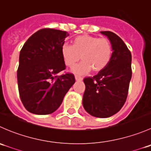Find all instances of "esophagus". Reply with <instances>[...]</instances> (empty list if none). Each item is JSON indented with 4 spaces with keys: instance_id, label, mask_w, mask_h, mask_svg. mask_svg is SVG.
I'll return each instance as SVG.
<instances>
[{
    "instance_id": "esophagus-1",
    "label": "esophagus",
    "mask_w": 151,
    "mask_h": 151,
    "mask_svg": "<svg viewBox=\"0 0 151 151\" xmlns=\"http://www.w3.org/2000/svg\"><path fill=\"white\" fill-rule=\"evenodd\" d=\"M75 80H77V81H82V80H83V78H82L81 77H79V76L76 75L75 76Z\"/></svg>"
}]
</instances>
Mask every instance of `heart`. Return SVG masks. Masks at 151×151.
<instances>
[{
  "instance_id": "1",
  "label": "heart",
  "mask_w": 151,
  "mask_h": 151,
  "mask_svg": "<svg viewBox=\"0 0 151 151\" xmlns=\"http://www.w3.org/2000/svg\"><path fill=\"white\" fill-rule=\"evenodd\" d=\"M113 52L112 43L107 39H100L90 35H80L74 38L73 46L63 45L61 55L65 64L72 68L80 61L83 63L74 69L77 74L99 72L110 62Z\"/></svg>"
}]
</instances>
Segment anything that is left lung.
Returning <instances> with one entry per match:
<instances>
[{
	"instance_id": "obj_1",
	"label": "left lung",
	"mask_w": 151,
	"mask_h": 151,
	"mask_svg": "<svg viewBox=\"0 0 151 151\" xmlns=\"http://www.w3.org/2000/svg\"><path fill=\"white\" fill-rule=\"evenodd\" d=\"M112 43L113 52L108 66L93 77L83 80V104L97 118L115 115L126 102L132 79V54L123 41L111 31H101Z\"/></svg>"
}]
</instances>
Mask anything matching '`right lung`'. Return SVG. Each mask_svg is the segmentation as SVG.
Segmentation results:
<instances>
[{"label": "right lung", "instance_id": "add662e5", "mask_svg": "<svg viewBox=\"0 0 151 151\" xmlns=\"http://www.w3.org/2000/svg\"><path fill=\"white\" fill-rule=\"evenodd\" d=\"M66 31L44 28L33 33L19 53L17 83L25 109L36 115L54 112L75 83L74 74L58 76L66 68L61 48Z\"/></svg>", "mask_w": 151, "mask_h": 151}]
</instances>
